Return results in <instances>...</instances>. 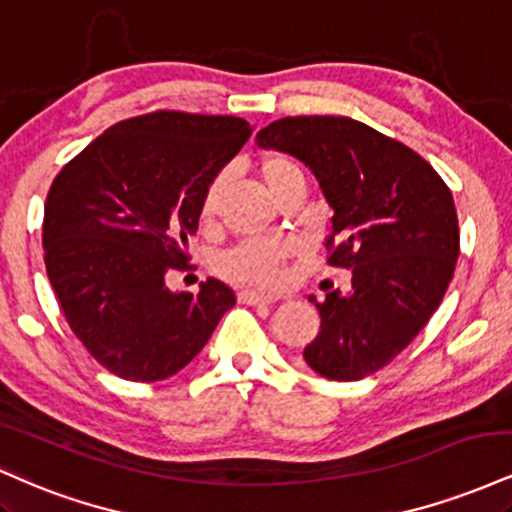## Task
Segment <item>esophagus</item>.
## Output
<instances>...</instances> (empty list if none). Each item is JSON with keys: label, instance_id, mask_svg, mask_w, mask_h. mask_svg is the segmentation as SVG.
<instances>
[{"label": "esophagus", "instance_id": "esophagus-1", "mask_svg": "<svg viewBox=\"0 0 512 512\" xmlns=\"http://www.w3.org/2000/svg\"><path fill=\"white\" fill-rule=\"evenodd\" d=\"M238 301L245 305H272L276 301V296H272V293H260V291H240Z\"/></svg>", "mask_w": 512, "mask_h": 512}]
</instances>
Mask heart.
<instances>
[{"instance_id": "1", "label": "heart", "mask_w": 512, "mask_h": 512, "mask_svg": "<svg viewBox=\"0 0 512 512\" xmlns=\"http://www.w3.org/2000/svg\"><path fill=\"white\" fill-rule=\"evenodd\" d=\"M260 173L264 182H267L269 190H276L281 182H286L293 175H303L298 163L286 154H264L260 161ZM223 192V178L211 180L202 197V221H209L216 214L219 207V199ZM296 245L286 243V240H274V238H260V240H248V243H240L238 248L226 252V257L221 260L223 274H228L231 279L243 281V284H255V286H276L284 281V267L286 260L293 255Z\"/></svg>"}]
</instances>
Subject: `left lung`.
Segmentation results:
<instances>
[{"instance_id":"1","label":"left lung","mask_w":512,"mask_h":512,"mask_svg":"<svg viewBox=\"0 0 512 512\" xmlns=\"http://www.w3.org/2000/svg\"><path fill=\"white\" fill-rule=\"evenodd\" d=\"M262 149L310 168L330 204L327 262L351 269V291L322 303L303 358L330 380H361L426 327L455 272L460 228L440 175L409 146L351 117H284L257 132Z\"/></svg>"}]
</instances>
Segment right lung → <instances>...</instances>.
<instances>
[{"mask_svg":"<svg viewBox=\"0 0 512 512\" xmlns=\"http://www.w3.org/2000/svg\"><path fill=\"white\" fill-rule=\"evenodd\" d=\"M250 125L175 110L105 129L48 192V279L72 332L110 373L156 383L195 358L236 293L207 279L197 296L170 291L187 269L202 197L243 149Z\"/></svg>","mask_w":512,"mask_h":512,"instance_id":"add662e5","label":"right lung"}]
</instances>
